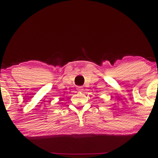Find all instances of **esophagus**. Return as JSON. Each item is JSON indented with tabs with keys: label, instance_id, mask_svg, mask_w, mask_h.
I'll return each mask as SVG.
<instances>
[{
	"label": "esophagus",
	"instance_id": "34e87169",
	"mask_svg": "<svg viewBox=\"0 0 158 158\" xmlns=\"http://www.w3.org/2000/svg\"><path fill=\"white\" fill-rule=\"evenodd\" d=\"M77 90L78 92H82V90H83V87H82V86H78L77 87Z\"/></svg>",
	"mask_w": 158,
	"mask_h": 158
}]
</instances>
